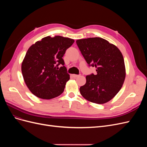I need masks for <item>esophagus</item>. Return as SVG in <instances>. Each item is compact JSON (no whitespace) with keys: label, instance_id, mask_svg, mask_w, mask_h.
<instances>
[{"label":"esophagus","instance_id":"1","mask_svg":"<svg viewBox=\"0 0 147 147\" xmlns=\"http://www.w3.org/2000/svg\"><path fill=\"white\" fill-rule=\"evenodd\" d=\"M80 76L79 75H75V74H73L72 75V77H74V78H77V77H78Z\"/></svg>","mask_w":147,"mask_h":147}]
</instances>
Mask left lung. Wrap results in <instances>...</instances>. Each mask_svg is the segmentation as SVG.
<instances>
[{"mask_svg": "<svg viewBox=\"0 0 147 147\" xmlns=\"http://www.w3.org/2000/svg\"><path fill=\"white\" fill-rule=\"evenodd\" d=\"M77 46L89 66L97 73L86 77L80 88L83 97L96 104L106 103L121 90L126 77L123 56L119 49L100 37L77 40Z\"/></svg>", "mask_w": 147, "mask_h": 147, "instance_id": "left-lung-1", "label": "left lung"}]
</instances>
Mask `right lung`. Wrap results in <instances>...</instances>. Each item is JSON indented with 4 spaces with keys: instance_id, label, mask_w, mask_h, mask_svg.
<instances>
[{
    "instance_id": "obj_1",
    "label": "right lung",
    "mask_w": 147,
    "mask_h": 147,
    "mask_svg": "<svg viewBox=\"0 0 147 147\" xmlns=\"http://www.w3.org/2000/svg\"><path fill=\"white\" fill-rule=\"evenodd\" d=\"M74 42L62 36H47L28 49L21 71L26 85L35 96L50 99L63 92L70 76L63 57Z\"/></svg>"
}]
</instances>
